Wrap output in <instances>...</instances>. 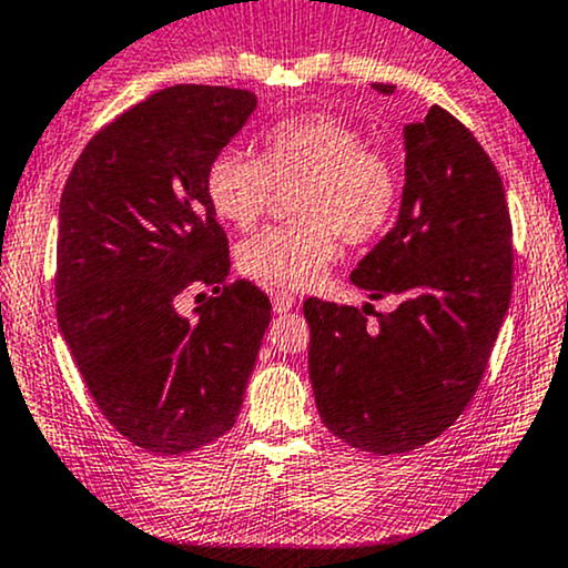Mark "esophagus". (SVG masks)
<instances>
[{
  "instance_id": "1",
  "label": "esophagus",
  "mask_w": 568,
  "mask_h": 568,
  "mask_svg": "<svg viewBox=\"0 0 568 568\" xmlns=\"http://www.w3.org/2000/svg\"><path fill=\"white\" fill-rule=\"evenodd\" d=\"M295 295H290V292H276V295H273V311H276V314H286V311L295 308Z\"/></svg>"
}]
</instances>
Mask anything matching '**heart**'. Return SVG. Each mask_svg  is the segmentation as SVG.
<instances>
[{
    "instance_id": "1",
    "label": "heart",
    "mask_w": 568,
    "mask_h": 568,
    "mask_svg": "<svg viewBox=\"0 0 568 568\" xmlns=\"http://www.w3.org/2000/svg\"><path fill=\"white\" fill-rule=\"evenodd\" d=\"M297 186L290 213L297 222L260 230L237 248V265L273 290H306L333 265L335 235L349 246L376 241L400 200L389 156L365 149L357 126L325 113L273 124L257 160L222 151L205 170V197L222 222L248 230L265 213L273 189Z\"/></svg>"
}]
</instances>
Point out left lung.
<instances>
[{
    "label": "left lung",
    "mask_w": 568,
    "mask_h": 568,
    "mask_svg": "<svg viewBox=\"0 0 568 568\" xmlns=\"http://www.w3.org/2000/svg\"><path fill=\"white\" fill-rule=\"evenodd\" d=\"M404 149L395 227L352 271L371 301L395 297L398 306L368 322L371 303H303L322 423L374 455L412 453L460 417L511 297L506 192L477 138L433 105L404 126Z\"/></svg>",
    "instance_id": "1"
}]
</instances>
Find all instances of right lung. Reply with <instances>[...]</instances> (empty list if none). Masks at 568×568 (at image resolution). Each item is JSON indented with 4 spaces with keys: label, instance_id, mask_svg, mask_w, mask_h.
<instances>
[{
    "label": "right lung",
    "instance_id": "obj_1",
    "mask_svg": "<svg viewBox=\"0 0 568 568\" xmlns=\"http://www.w3.org/2000/svg\"><path fill=\"white\" fill-rule=\"evenodd\" d=\"M257 108L227 87H170L78 156L59 203L57 316L91 398L138 447L181 455L235 425L271 301L227 282L230 248L205 170ZM192 283L216 298L186 321Z\"/></svg>",
    "mask_w": 568,
    "mask_h": 568
}]
</instances>
